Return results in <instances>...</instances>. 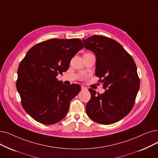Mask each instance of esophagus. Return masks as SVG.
I'll use <instances>...</instances> for the list:
<instances>
[{
	"instance_id": "34e87169",
	"label": "esophagus",
	"mask_w": 158,
	"mask_h": 158,
	"mask_svg": "<svg viewBox=\"0 0 158 158\" xmlns=\"http://www.w3.org/2000/svg\"><path fill=\"white\" fill-rule=\"evenodd\" d=\"M81 89H82V90H86V88L85 86H81Z\"/></svg>"
}]
</instances>
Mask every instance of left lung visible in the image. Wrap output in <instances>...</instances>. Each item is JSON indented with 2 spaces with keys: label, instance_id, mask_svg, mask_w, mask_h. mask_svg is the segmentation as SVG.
Wrapping results in <instances>:
<instances>
[{
  "label": "left lung",
  "instance_id": "left-lung-1",
  "mask_svg": "<svg viewBox=\"0 0 158 158\" xmlns=\"http://www.w3.org/2000/svg\"><path fill=\"white\" fill-rule=\"evenodd\" d=\"M83 41L85 48L95 55V75L106 89L100 94L89 88L91 99L86 106V114L99 124H112L125 118L134 105L140 85L135 63L123 47L110 38L93 35Z\"/></svg>",
  "mask_w": 158,
  "mask_h": 158
}]
</instances>
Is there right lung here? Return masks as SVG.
Listing matches in <instances>:
<instances>
[{"label": "right lung", "mask_w": 158, "mask_h": 158, "mask_svg": "<svg viewBox=\"0 0 158 158\" xmlns=\"http://www.w3.org/2000/svg\"><path fill=\"white\" fill-rule=\"evenodd\" d=\"M83 44L79 39H52L33 46L20 62L17 90L26 113L40 123L53 125L66 115L81 86H66L56 77L66 72Z\"/></svg>", "instance_id": "right-lung-1"}]
</instances>
